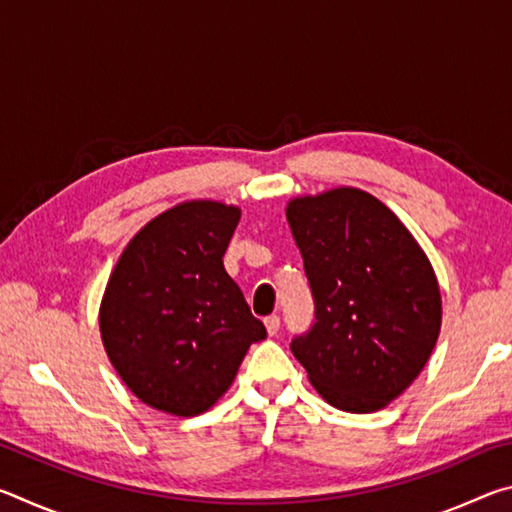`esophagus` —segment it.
<instances>
[{
    "instance_id": "1",
    "label": "esophagus",
    "mask_w": 512,
    "mask_h": 512,
    "mask_svg": "<svg viewBox=\"0 0 512 512\" xmlns=\"http://www.w3.org/2000/svg\"><path fill=\"white\" fill-rule=\"evenodd\" d=\"M264 325H266L268 336H275L277 332H280V316H268L264 320Z\"/></svg>"
}]
</instances>
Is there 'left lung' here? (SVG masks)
I'll use <instances>...</instances> for the list:
<instances>
[{
	"label": "left lung",
	"mask_w": 512,
	"mask_h": 512,
	"mask_svg": "<svg viewBox=\"0 0 512 512\" xmlns=\"http://www.w3.org/2000/svg\"><path fill=\"white\" fill-rule=\"evenodd\" d=\"M316 305L291 341L327 404L372 413L400 397L429 361L443 302L431 262L406 225L357 187L287 205Z\"/></svg>",
	"instance_id": "1"
}]
</instances>
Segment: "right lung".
Instances as JSON below:
<instances>
[{
    "label": "right lung",
    "mask_w": 512,
    "mask_h": 512,
    "mask_svg": "<svg viewBox=\"0 0 512 512\" xmlns=\"http://www.w3.org/2000/svg\"><path fill=\"white\" fill-rule=\"evenodd\" d=\"M241 210L187 201L124 248L99 309L108 359L137 400L192 418L221 400L248 348L266 339L223 255Z\"/></svg>",
    "instance_id": "obj_1"
}]
</instances>
